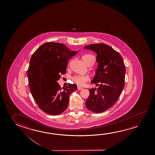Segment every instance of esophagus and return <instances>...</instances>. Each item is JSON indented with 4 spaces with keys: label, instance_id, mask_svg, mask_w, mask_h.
<instances>
[{
    "label": "esophagus",
    "instance_id": "obj_1",
    "mask_svg": "<svg viewBox=\"0 0 155 155\" xmlns=\"http://www.w3.org/2000/svg\"><path fill=\"white\" fill-rule=\"evenodd\" d=\"M77 89H78V90H81L83 89V88H81V87H80V86H78V87H77Z\"/></svg>",
    "mask_w": 155,
    "mask_h": 155
}]
</instances>
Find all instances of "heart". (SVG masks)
<instances>
[{
	"label": "heart",
	"mask_w": 155,
	"mask_h": 155,
	"mask_svg": "<svg viewBox=\"0 0 155 155\" xmlns=\"http://www.w3.org/2000/svg\"><path fill=\"white\" fill-rule=\"evenodd\" d=\"M94 56H91L90 54H85L82 56V59L83 60L84 63H87V61L89 60V59ZM90 78L87 75H76L72 77L73 81L77 84L79 86H83L85 84L86 81H88Z\"/></svg>",
	"instance_id": "1"
}]
</instances>
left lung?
Returning <instances> with one entry per match:
<instances>
[{
	"label": "left lung",
	"instance_id": "obj_1",
	"mask_svg": "<svg viewBox=\"0 0 155 155\" xmlns=\"http://www.w3.org/2000/svg\"><path fill=\"white\" fill-rule=\"evenodd\" d=\"M84 48L96 53L98 63L91 83L98 87L89 89L90 95L85 105L89 110L101 113L114 105L124 89L126 72L124 63L121 55L109 45L93 44L84 46Z\"/></svg>",
	"mask_w": 155,
	"mask_h": 155
}]
</instances>
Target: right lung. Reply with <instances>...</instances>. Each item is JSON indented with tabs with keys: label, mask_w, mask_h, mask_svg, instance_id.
Here are the masks:
<instances>
[{
	"label": "right lung",
	"mask_w": 155,
	"mask_h": 155,
	"mask_svg": "<svg viewBox=\"0 0 155 155\" xmlns=\"http://www.w3.org/2000/svg\"><path fill=\"white\" fill-rule=\"evenodd\" d=\"M78 51H71L59 43H46L31 57L28 70L31 92L41 110L52 115L61 114L68 107L69 96L77 89L69 84L61 90L57 81L66 73L70 59Z\"/></svg>",
	"instance_id": "obj_1"
}]
</instances>
